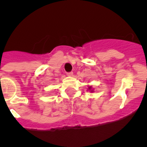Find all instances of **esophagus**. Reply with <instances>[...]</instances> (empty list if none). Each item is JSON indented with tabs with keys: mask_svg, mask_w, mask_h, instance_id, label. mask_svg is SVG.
Returning <instances> with one entry per match:
<instances>
[{
	"mask_svg": "<svg viewBox=\"0 0 147 147\" xmlns=\"http://www.w3.org/2000/svg\"><path fill=\"white\" fill-rule=\"evenodd\" d=\"M67 75H68V76H72V75H73V72H67Z\"/></svg>",
	"mask_w": 147,
	"mask_h": 147,
	"instance_id": "34e87169",
	"label": "esophagus"
}]
</instances>
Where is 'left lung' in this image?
<instances>
[{
  "mask_svg": "<svg viewBox=\"0 0 147 147\" xmlns=\"http://www.w3.org/2000/svg\"><path fill=\"white\" fill-rule=\"evenodd\" d=\"M88 89H89V90H90V89H91V86H90V87L88 88ZM93 91H94V90H91V92H93Z\"/></svg>",
  "mask_w": 147,
  "mask_h": 147,
  "instance_id": "left-lung-1",
  "label": "left lung"
}]
</instances>
